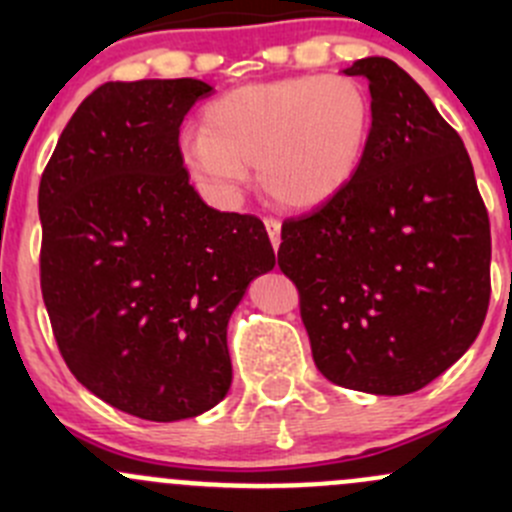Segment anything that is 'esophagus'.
Listing matches in <instances>:
<instances>
[{
    "label": "esophagus",
    "instance_id": "1",
    "mask_svg": "<svg viewBox=\"0 0 512 512\" xmlns=\"http://www.w3.org/2000/svg\"><path fill=\"white\" fill-rule=\"evenodd\" d=\"M265 227H267V235H270L272 247H280V220L277 218H265Z\"/></svg>",
    "mask_w": 512,
    "mask_h": 512
}]
</instances>
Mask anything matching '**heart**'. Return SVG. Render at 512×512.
I'll list each match as a JSON object with an SVG mask.
<instances>
[{"label":"heart","mask_w":512,"mask_h":512,"mask_svg":"<svg viewBox=\"0 0 512 512\" xmlns=\"http://www.w3.org/2000/svg\"><path fill=\"white\" fill-rule=\"evenodd\" d=\"M374 133V103L356 76H287L240 86L210 101L183 158L200 183L230 195L257 168L272 203H327L354 178Z\"/></svg>","instance_id":"obj_1"}]
</instances>
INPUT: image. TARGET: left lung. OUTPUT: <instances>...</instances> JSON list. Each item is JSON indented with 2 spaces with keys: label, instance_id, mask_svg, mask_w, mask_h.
I'll return each instance as SVG.
<instances>
[{
  "label": "left lung",
  "instance_id": "1",
  "mask_svg": "<svg viewBox=\"0 0 512 512\" xmlns=\"http://www.w3.org/2000/svg\"><path fill=\"white\" fill-rule=\"evenodd\" d=\"M374 133L356 175L282 223L277 265L299 292L317 369L366 394H414L476 342L490 302V220L461 136L384 56Z\"/></svg>",
  "mask_w": 512,
  "mask_h": 512
}]
</instances>
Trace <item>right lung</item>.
<instances>
[{"label": "right lung", "instance_id": "right-lung-1", "mask_svg": "<svg viewBox=\"0 0 512 512\" xmlns=\"http://www.w3.org/2000/svg\"><path fill=\"white\" fill-rule=\"evenodd\" d=\"M210 86L108 81L66 123L39 183L41 294L71 374L113 409L180 421L232 381L227 319L275 267L255 215L208 208L180 123Z\"/></svg>", "mask_w": 512, "mask_h": 512}]
</instances>
